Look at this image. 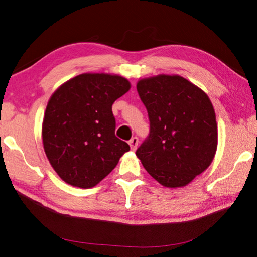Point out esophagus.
I'll return each mask as SVG.
<instances>
[{
  "instance_id": "esophagus-1",
  "label": "esophagus",
  "mask_w": 257,
  "mask_h": 257,
  "mask_svg": "<svg viewBox=\"0 0 257 257\" xmlns=\"http://www.w3.org/2000/svg\"><path fill=\"white\" fill-rule=\"evenodd\" d=\"M138 144H139V139L137 137H133L129 140V146H130V148H132V150L137 149Z\"/></svg>"
}]
</instances>
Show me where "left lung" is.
Wrapping results in <instances>:
<instances>
[{"label": "left lung", "instance_id": "1", "mask_svg": "<svg viewBox=\"0 0 257 257\" xmlns=\"http://www.w3.org/2000/svg\"><path fill=\"white\" fill-rule=\"evenodd\" d=\"M150 132L136 155L165 187L187 185L211 165L217 146L212 103L181 76L159 75L138 81Z\"/></svg>", "mask_w": 257, "mask_h": 257}]
</instances>
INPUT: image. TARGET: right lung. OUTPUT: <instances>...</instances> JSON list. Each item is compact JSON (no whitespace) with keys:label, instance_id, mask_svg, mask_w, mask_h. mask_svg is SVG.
<instances>
[{"label":"right lung","instance_id":"1","mask_svg":"<svg viewBox=\"0 0 257 257\" xmlns=\"http://www.w3.org/2000/svg\"><path fill=\"white\" fill-rule=\"evenodd\" d=\"M129 88L121 76L81 74L54 92L43 121V145L65 182L83 189L95 187L130 150L114 135L111 109Z\"/></svg>","mask_w":257,"mask_h":257}]
</instances>
